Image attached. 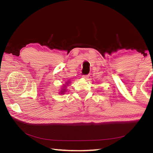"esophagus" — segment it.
I'll list each match as a JSON object with an SVG mask.
<instances>
[{
  "mask_svg": "<svg viewBox=\"0 0 153 153\" xmlns=\"http://www.w3.org/2000/svg\"><path fill=\"white\" fill-rule=\"evenodd\" d=\"M88 77H89V76H82L83 78L85 79H86L88 78Z\"/></svg>",
  "mask_w": 153,
  "mask_h": 153,
  "instance_id": "34e87169",
  "label": "esophagus"
}]
</instances>
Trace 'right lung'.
I'll use <instances>...</instances> for the list:
<instances>
[{
	"instance_id": "obj_1",
	"label": "right lung",
	"mask_w": 153,
	"mask_h": 153,
	"mask_svg": "<svg viewBox=\"0 0 153 153\" xmlns=\"http://www.w3.org/2000/svg\"><path fill=\"white\" fill-rule=\"evenodd\" d=\"M69 81H67V82H65V84H63V86H62V87H61V90H60V91H59V94H64L66 92V91H67V86H69Z\"/></svg>"
}]
</instances>
